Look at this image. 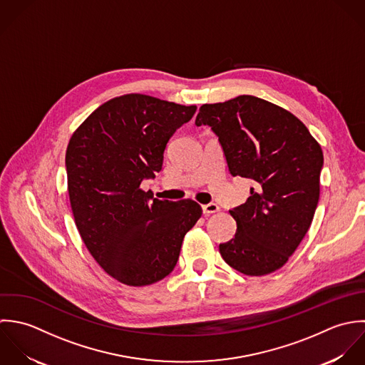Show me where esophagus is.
<instances>
[{
    "mask_svg": "<svg viewBox=\"0 0 365 365\" xmlns=\"http://www.w3.org/2000/svg\"><path fill=\"white\" fill-rule=\"evenodd\" d=\"M217 212H220V207L216 203H209V205L203 206V213L205 215H213V213H217Z\"/></svg>",
    "mask_w": 365,
    "mask_h": 365,
    "instance_id": "esophagus-1",
    "label": "esophagus"
}]
</instances>
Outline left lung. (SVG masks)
Here are the masks:
<instances>
[{
	"mask_svg": "<svg viewBox=\"0 0 365 365\" xmlns=\"http://www.w3.org/2000/svg\"><path fill=\"white\" fill-rule=\"evenodd\" d=\"M196 125L219 137L232 176L252 180L247 202L230 215L232 240L220 244L222 259L248 277L282 268L314 216L323 150L288 110L254 96L203 104Z\"/></svg>",
	"mask_w": 365,
	"mask_h": 365,
	"instance_id": "obj_1",
	"label": "left lung"
}]
</instances>
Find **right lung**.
<instances>
[{"label":"right lung","mask_w":365,"mask_h":365,"mask_svg":"<svg viewBox=\"0 0 365 365\" xmlns=\"http://www.w3.org/2000/svg\"><path fill=\"white\" fill-rule=\"evenodd\" d=\"M146 94H124L96 108L66 149L74 222L88 252L114 279L145 287L168 277L185 234L202 217L192 199H153L144 179L162 169L173 133L196 113Z\"/></svg>","instance_id":"1"}]
</instances>
